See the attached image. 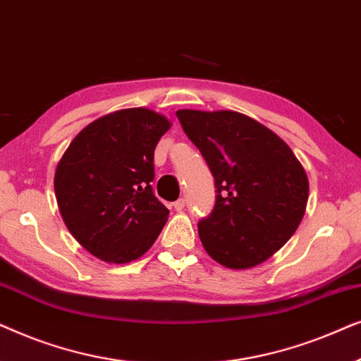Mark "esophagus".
Masks as SVG:
<instances>
[{
  "label": "esophagus",
  "instance_id": "obj_1",
  "mask_svg": "<svg viewBox=\"0 0 361 361\" xmlns=\"http://www.w3.org/2000/svg\"><path fill=\"white\" fill-rule=\"evenodd\" d=\"M184 207H185V200H184V199H179L177 202H174V209H176L177 212L184 210Z\"/></svg>",
  "mask_w": 361,
  "mask_h": 361
}]
</instances>
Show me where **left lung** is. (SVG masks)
I'll use <instances>...</instances> for the list:
<instances>
[{"instance_id":"1","label":"left lung","mask_w":361,"mask_h":361,"mask_svg":"<svg viewBox=\"0 0 361 361\" xmlns=\"http://www.w3.org/2000/svg\"><path fill=\"white\" fill-rule=\"evenodd\" d=\"M176 115L215 177L214 212L199 221L205 251L230 269L264 263L302 221L309 199L302 164L274 131L243 113Z\"/></svg>"}]
</instances>
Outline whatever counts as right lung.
<instances>
[{"instance_id": "right-lung-1", "label": "right lung", "mask_w": 361, "mask_h": 361, "mask_svg": "<svg viewBox=\"0 0 361 361\" xmlns=\"http://www.w3.org/2000/svg\"><path fill=\"white\" fill-rule=\"evenodd\" d=\"M169 118L149 108L100 116L59 161L54 190L73 238L105 263L125 264L154 245L169 210L152 194L154 149Z\"/></svg>"}]
</instances>
